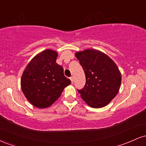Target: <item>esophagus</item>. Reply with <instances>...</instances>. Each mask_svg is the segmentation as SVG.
<instances>
[{
  "instance_id": "34e87169",
  "label": "esophagus",
  "mask_w": 146,
  "mask_h": 146,
  "mask_svg": "<svg viewBox=\"0 0 146 146\" xmlns=\"http://www.w3.org/2000/svg\"><path fill=\"white\" fill-rule=\"evenodd\" d=\"M70 80H71V83L73 84V77H71V78H70Z\"/></svg>"
}]
</instances>
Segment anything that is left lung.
<instances>
[{"label": "left lung", "mask_w": 146, "mask_h": 146, "mask_svg": "<svg viewBox=\"0 0 146 146\" xmlns=\"http://www.w3.org/2000/svg\"><path fill=\"white\" fill-rule=\"evenodd\" d=\"M75 56L86 75L84 86L78 90L81 98L92 108L106 106L116 96L121 85V73L116 64L95 49L77 52Z\"/></svg>", "instance_id": "left-lung-1"}]
</instances>
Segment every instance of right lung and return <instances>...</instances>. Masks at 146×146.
I'll return each mask as SVG.
<instances>
[{"instance_id": "add662e5", "label": "right lung", "mask_w": 146, "mask_h": 146, "mask_svg": "<svg viewBox=\"0 0 146 146\" xmlns=\"http://www.w3.org/2000/svg\"><path fill=\"white\" fill-rule=\"evenodd\" d=\"M57 57L56 51H43L31 60L22 75V90L30 103L38 108L53 104L71 83L64 75L62 66L56 63Z\"/></svg>"}]
</instances>
